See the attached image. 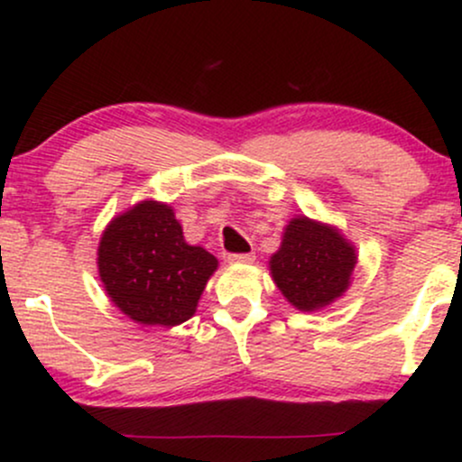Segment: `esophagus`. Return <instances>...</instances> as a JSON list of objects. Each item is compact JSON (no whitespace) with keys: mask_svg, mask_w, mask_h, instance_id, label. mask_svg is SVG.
<instances>
[{"mask_svg":"<svg viewBox=\"0 0 462 462\" xmlns=\"http://www.w3.org/2000/svg\"><path fill=\"white\" fill-rule=\"evenodd\" d=\"M256 261V256H254L252 252H247V254H230V256H227V263H232V264H249V263H254Z\"/></svg>","mask_w":462,"mask_h":462,"instance_id":"34e87169","label":"esophagus"}]
</instances>
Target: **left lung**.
I'll return each instance as SVG.
<instances>
[{
    "label": "left lung",
    "mask_w": 462,
    "mask_h": 462,
    "mask_svg": "<svg viewBox=\"0 0 462 462\" xmlns=\"http://www.w3.org/2000/svg\"><path fill=\"white\" fill-rule=\"evenodd\" d=\"M356 249L334 226L295 217L269 261L273 282L298 310H319L347 291Z\"/></svg>",
    "instance_id": "left-lung-1"
}]
</instances>
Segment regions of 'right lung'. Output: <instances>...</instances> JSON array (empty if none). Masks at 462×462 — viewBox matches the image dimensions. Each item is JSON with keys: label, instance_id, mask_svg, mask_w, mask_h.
Wrapping results in <instances>:
<instances>
[{"label": "right lung", "instance_id": "right-lung-1", "mask_svg": "<svg viewBox=\"0 0 462 462\" xmlns=\"http://www.w3.org/2000/svg\"><path fill=\"white\" fill-rule=\"evenodd\" d=\"M217 258L184 241L169 204L145 199L106 226L97 269L108 298L143 326H180L198 309Z\"/></svg>", "mask_w": 462, "mask_h": 462}]
</instances>
